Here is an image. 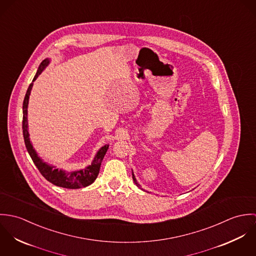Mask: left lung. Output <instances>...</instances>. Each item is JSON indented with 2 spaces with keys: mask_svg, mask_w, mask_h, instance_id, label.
I'll use <instances>...</instances> for the list:
<instances>
[{
  "mask_svg": "<svg viewBox=\"0 0 256 256\" xmlns=\"http://www.w3.org/2000/svg\"><path fill=\"white\" fill-rule=\"evenodd\" d=\"M132 176H133V180H134V182H135V184L138 186V187H140V184L139 183L137 182V180H136V178H135V176H134V174H132Z\"/></svg>",
  "mask_w": 256,
  "mask_h": 256,
  "instance_id": "obj_1",
  "label": "left lung"
}]
</instances>
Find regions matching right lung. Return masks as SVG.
I'll list each match as a JSON object with an SVG mask.
<instances>
[{
	"label": "right lung",
	"instance_id": "right-lung-1",
	"mask_svg": "<svg viewBox=\"0 0 256 256\" xmlns=\"http://www.w3.org/2000/svg\"><path fill=\"white\" fill-rule=\"evenodd\" d=\"M49 64V60L45 59L41 62V64L38 67L37 73L36 74L34 80V82L37 78V76L41 74V72L44 70V68ZM34 82H32L28 88V92L26 94L24 100V104H22V133H24V144L26 146V150L32 158L34 164L36 166L40 174L44 176L45 180H47L49 182L53 183L54 185L64 187V188H70V189H76L80 187H86L90 184L94 182L98 174H100V168L102 166V162L104 158V154L108 152V145L102 146L96 154L92 166H88L86 168L82 170H78V172H67L62 170L54 168L53 166H49L45 162L41 160L37 156L36 152L34 150L32 145L30 141V134L28 131V100H30V94Z\"/></svg>",
	"mask_w": 256,
	"mask_h": 256
}]
</instances>
